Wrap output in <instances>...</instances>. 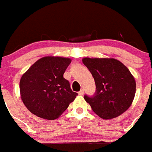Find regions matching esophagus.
I'll return each mask as SVG.
<instances>
[{"mask_svg":"<svg viewBox=\"0 0 152 152\" xmlns=\"http://www.w3.org/2000/svg\"><path fill=\"white\" fill-rule=\"evenodd\" d=\"M83 93H84V91H83V89H82V90H80V91H79L78 94H79V95H83Z\"/></svg>","mask_w":152,"mask_h":152,"instance_id":"1","label":"esophagus"}]
</instances>
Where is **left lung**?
<instances>
[{
	"mask_svg": "<svg viewBox=\"0 0 152 152\" xmlns=\"http://www.w3.org/2000/svg\"><path fill=\"white\" fill-rule=\"evenodd\" d=\"M95 80V95L84 99L103 119L122 114L131 106L136 94V81L128 68L114 58H83Z\"/></svg>",
	"mask_w": 152,
	"mask_h": 152,
	"instance_id": "left-lung-1",
	"label": "left lung"
}]
</instances>
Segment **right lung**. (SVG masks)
Segmentation results:
<instances>
[{
    "mask_svg": "<svg viewBox=\"0 0 152 152\" xmlns=\"http://www.w3.org/2000/svg\"><path fill=\"white\" fill-rule=\"evenodd\" d=\"M70 63V58L44 57L23 75L20 96L30 112L39 118L54 120L66 110L78 95L63 76Z\"/></svg>",
    "mask_w": 152,
    "mask_h": 152,
    "instance_id": "1",
    "label": "right lung"
}]
</instances>
